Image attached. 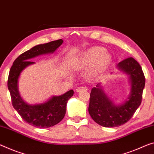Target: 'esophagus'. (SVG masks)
<instances>
[{
	"instance_id": "obj_1",
	"label": "esophagus",
	"mask_w": 154,
	"mask_h": 154,
	"mask_svg": "<svg viewBox=\"0 0 154 154\" xmlns=\"http://www.w3.org/2000/svg\"><path fill=\"white\" fill-rule=\"evenodd\" d=\"M87 90V88L86 87H84V86H81V87H78L76 89V91L77 92H80V91H86Z\"/></svg>"
}]
</instances>
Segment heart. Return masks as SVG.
Masks as SVG:
<instances>
[{
    "label": "heart",
    "instance_id": "obj_1",
    "mask_svg": "<svg viewBox=\"0 0 154 154\" xmlns=\"http://www.w3.org/2000/svg\"><path fill=\"white\" fill-rule=\"evenodd\" d=\"M112 57L105 53V49L101 47H93L82 54L78 61L77 66L80 69L91 68L89 72L90 77L96 76L103 73L109 65Z\"/></svg>",
    "mask_w": 154,
    "mask_h": 154
}]
</instances>
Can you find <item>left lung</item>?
Wrapping results in <instances>:
<instances>
[{
	"label": "left lung",
	"instance_id": "8db88e82",
	"mask_svg": "<svg viewBox=\"0 0 154 154\" xmlns=\"http://www.w3.org/2000/svg\"><path fill=\"white\" fill-rule=\"evenodd\" d=\"M118 68L130 75L131 90L129 100L121 105H115L100 86L91 89L89 113L96 123L105 127H115L126 123L140 105L145 85L141 66L134 58L129 57L118 63Z\"/></svg>",
	"mask_w": 154,
	"mask_h": 154
}]
</instances>
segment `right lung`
Listing matches in <instances>:
<instances>
[{"label": "right lung", "instance_id": "add662e5", "mask_svg": "<svg viewBox=\"0 0 154 154\" xmlns=\"http://www.w3.org/2000/svg\"><path fill=\"white\" fill-rule=\"evenodd\" d=\"M63 41L59 39L47 43L36 45L18 56L11 66L8 80V87L14 108L27 123L38 128H48L60 122L66 113L67 103L74 95L71 89L63 95L53 96L46 103L30 105L25 103L18 89V79L22 71L34 62L31 58L41 54L53 53L62 45Z\"/></svg>", "mask_w": 154, "mask_h": 154}]
</instances>
